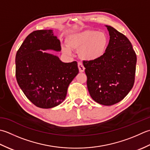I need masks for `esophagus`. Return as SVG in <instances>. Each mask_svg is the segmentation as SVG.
I'll use <instances>...</instances> for the list:
<instances>
[{
  "instance_id": "esophagus-1",
  "label": "esophagus",
  "mask_w": 150,
  "mask_h": 150,
  "mask_svg": "<svg viewBox=\"0 0 150 150\" xmlns=\"http://www.w3.org/2000/svg\"><path fill=\"white\" fill-rule=\"evenodd\" d=\"M78 69H79V71L80 72H83L84 71H85V67L83 65V64H82L81 63L79 62L78 63Z\"/></svg>"
}]
</instances>
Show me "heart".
Returning <instances> with one entry per match:
<instances>
[{
  "mask_svg": "<svg viewBox=\"0 0 150 150\" xmlns=\"http://www.w3.org/2000/svg\"><path fill=\"white\" fill-rule=\"evenodd\" d=\"M68 47H63L66 54H71V50H79L82 59L93 62L102 57L108 49L109 38L105 33L96 30H85L72 33L66 38Z\"/></svg>",
  "mask_w": 150,
  "mask_h": 150,
  "instance_id": "heart-1",
  "label": "heart"
}]
</instances>
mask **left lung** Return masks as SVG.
Here are the masks:
<instances>
[{
    "instance_id": "1",
    "label": "left lung",
    "mask_w": 150,
    "mask_h": 150,
    "mask_svg": "<svg viewBox=\"0 0 150 150\" xmlns=\"http://www.w3.org/2000/svg\"><path fill=\"white\" fill-rule=\"evenodd\" d=\"M110 35L104 55L83 64L91 98L101 105H112L123 100L135 82L137 56L126 36L105 25Z\"/></svg>"
}]
</instances>
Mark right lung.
I'll return each instance as SVG.
<instances>
[{"label":"right lung","instance_id":"add662e5","mask_svg":"<svg viewBox=\"0 0 150 150\" xmlns=\"http://www.w3.org/2000/svg\"><path fill=\"white\" fill-rule=\"evenodd\" d=\"M47 50L60 52V41L52 30H36L26 37L15 56L18 85L30 102L43 109L65 100L67 89L79 72L76 62L64 63Z\"/></svg>","mask_w":150,"mask_h":150}]
</instances>
